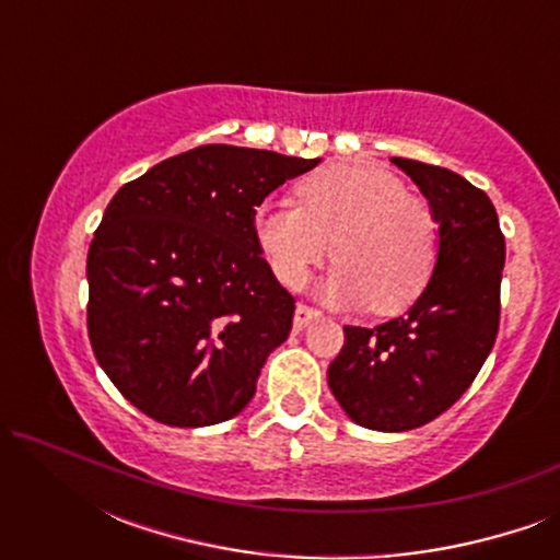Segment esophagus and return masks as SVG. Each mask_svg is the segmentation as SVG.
<instances>
[{
    "label": "esophagus",
    "instance_id": "obj_1",
    "mask_svg": "<svg viewBox=\"0 0 560 560\" xmlns=\"http://www.w3.org/2000/svg\"><path fill=\"white\" fill-rule=\"evenodd\" d=\"M318 316H320V313L316 308H311V305H305V303H298L295 305V316H293L295 331H303V328L308 326L311 320H316Z\"/></svg>",
    "mask_w": 560,
    "mask_h": 560
}]
</instances>
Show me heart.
Wrapping results in <instances>:
<instances>
[{"label": "heart", "instance_id": "b5f03b06", "mask_svg": "<svg viewBox=\"0 0 560 560\" xmlns=\"http://www.w3.org/2000/svg\"><path fill=\"white\" fill-rule=\"evenodd\" d=\"M295 203H262L255 242L275 278L301 288L331 252L339 265L324 282L334 303L397 313L416 301L439 259V224L423 198L372 163L326 165L295 186Z\"/></svg>", "mask_w": 560, "mask_h": 560}]
</instances>
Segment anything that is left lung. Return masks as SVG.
<instances>
[{
	"instance_id": "8db88e82",
	"label": "left lung",
	"mask_w": 560,
	"mask_h": 560,
	"mask_svg": "<svg viewBox=\"0 0 560 560\" xmlns=\"http://www.w3.org/2000/svg\"><path fill=\"white\" fill-rule=\"evenodd\" d=\"M428 198L439 259L412 308L374 328L343 326L328 387L354 423L400 433L431 423L477 377L500 328L504 236L485 190L446 167L393 158Z\"/></svg>"
}]
</instances>
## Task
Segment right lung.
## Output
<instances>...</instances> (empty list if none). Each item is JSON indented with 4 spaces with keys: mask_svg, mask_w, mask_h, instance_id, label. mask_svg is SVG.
I'll list each match as a JSON object with an SVG mask.
<instances>
[{
    "mask_svg": "<svg viewBox=\"0 0 560 560\" xmlns=\"http://www.w3.org/2000/svg\"><path fill=\"white\" fill-rule=\"evenodd\" d=\"M318 158L201 144L125 183L89 247V339L114 387L175 428L234 418L295 298L255 242V211Z\"/></svg>",
    "mask_w": 560,
    "mask_h": 560,
    "instance_id": "add662e5",
    "label": "right lung"
}]
</instances>
